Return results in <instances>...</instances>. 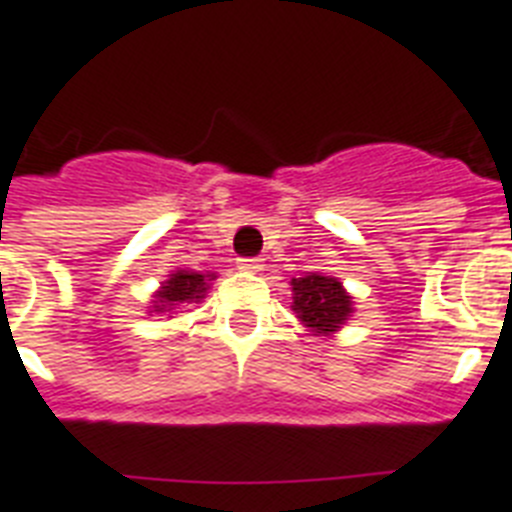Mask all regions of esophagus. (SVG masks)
Here are the masks:
<instances>
[{
  "label": "esophagus",
  "instance_id": "esophagus-1",
  "mask_svg": "<svg viewBox=\"0 0 512 512\" xmlns=\"http://www.w3.org/2000/svg\"><path fill=\"white\" fill-rule=\"evenodd\" d=\"M239 268L247 270V273H257V270H263V260L260 257H242Z\"/></svg>",
  "mask_w": 512,
  "mask_h": 512
}]
</instances>
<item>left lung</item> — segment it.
Instances as JSON below:
<instances>
[{
	"mask_svg": "<svg viewBox=\"0 0 512 512\" xmlns=\"http://www.w3.org/2000/svg\"><path fill=\"white\" fill-rule=\"evenodd\" d=\"M292 310L315 336L339 331L352 315V297L344 292L342 281L323 273L292 278Z\"/></svg>",
	"mask_w": 512,
	"mask_h": 512,
	"instance_id": "1",
	"label": "left lung"
}]
</instances>
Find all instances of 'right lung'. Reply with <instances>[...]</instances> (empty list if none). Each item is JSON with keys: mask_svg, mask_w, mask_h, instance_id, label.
Here are the masks:
<instances>
[{"mask_svg": "<svg viewBox=\"0 0 512 512\" xmlns=\"http://www.w3.org/2000/svg\"><path fill=\"white\" fill-rule=\"evenodd\" d=\"M213 273H197V270H176L155 292V313H173L184 305L199 302L207 294V281H213Z\"/></svg>", "mask_w": 512, "mask_h": 512, "instance_id": "add662e5", "label": "right lung"}]
</instances>
